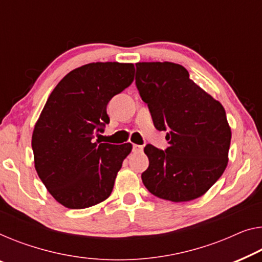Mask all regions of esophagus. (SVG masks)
I'll use <instances>...</instances> for the list:
<instances>
[{
	"instance_id": "obj_1",
	"label": "esophagus",
	"mask_w": 262,
	"mask_h": 262,
	"mask_svg": "<svg viewBox=\"0 0 262 262\" xmlns=\"http://www.w3.org/2000/svg\"><path fill=\"white\" fill-rule=\"evenodd\" d=\"M143 150V146H140V144H133V151L135 153H140V151Z\"/></svg>"
}]
</instances>
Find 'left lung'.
<instances>
[{"label":"left lung","instance_id":"1","mask_svg":"<svg viewBox=\"0 0 262 262\" xmlns=\"http://www.w3.org/2000/svg\"><path fill=\"white\" fill-rule=\"evenodd\" d=\"M136 87L169 147H144L149 167L143 185L163 200L192 201L204 195L228 163L232 130L225 108L173 62L136 63Z\"/></svg>","mask_w":262,"mask_h":262}]
</instances>
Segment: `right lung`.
Listing matches in <instances>:
<instances>
[{"instance_id": "add662e5", "label": "right lung", "mask_w": 262, "mask_h": 262, "mask_svg": "<svg viewBox=\"0 0 262 262\" xmlns=\"http://www.w3.org/2000/svg\"><path fill=\"white\" fill-rule=\"evenodd\" d=\"M133 63L93 62L69 72L50 94L35 123V169L52 196L70 209L109 198L132 143L94 141L109 122L107 104L134 81Z\"/></svg>"}]
</instances>
